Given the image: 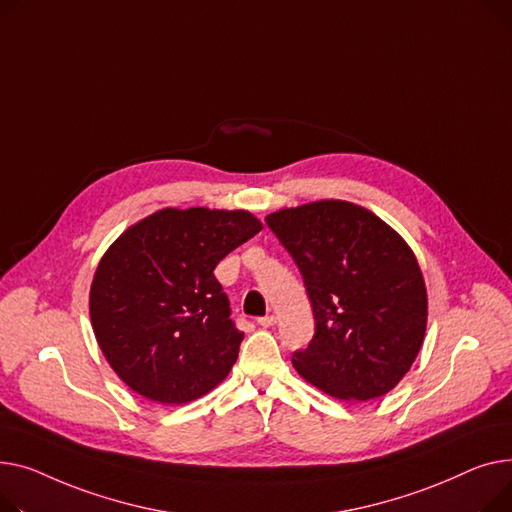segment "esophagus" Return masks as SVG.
Here are the masks:
<instances>
[{"instance_id": "obj_1", "label": "esophagus", "mask_w": 512, "mask_h": 512, "mask_svg": "<svg viewBox=\"0 0 512 512\" xmlns=\"http://www.w3.org/2000/svg\"><path fill=\"white\" fill-rule=\"evenodd\" d=\"M275 322H277V316H273V314H268V316H262V318H258V324H260V326H264V328L273 326Z\"/></svg>"}]
</instances>
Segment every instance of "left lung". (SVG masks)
Returning a JSON list of instances; mask_svg holds the SVG:
<instances>
[{
    "label": "left lung",
    "mask_w": 512,
    "mask_h": 512,
    "mask_svg": "<svg viewBox=\"0 0 512 512\" xmlns=\"http://www.w3.org/2000/svg\"><path fill=\"white\" fill-rule=\"evenodd\" d=\"M295 260L316 333L291 362L326 395L370 401L393 390L422 349L428 293L405 239L368 208L318 200L266 217Z\"/></svg>",
    "instance_id": "left-lung-1"
}]
</instances>
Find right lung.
Listing matches in <instances>:
<instances>
[{"label": "right lung", "instance_id": "1", "mask_svg": "<svg viewBox=\"0 0 512 512\" xmlns=\"http://www.w3.org/2000/svg\"><path fill=\"white\" fill-rule=\"evenodd\" d=\"M260 229L248 210L163 208L109 246L90 285V322L134 393L182 405L227 378L244 333L213 270Z\"/></svg>", "mask_w": 512, "mask_h": 512}]
</instances>
